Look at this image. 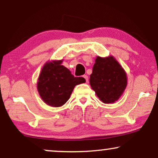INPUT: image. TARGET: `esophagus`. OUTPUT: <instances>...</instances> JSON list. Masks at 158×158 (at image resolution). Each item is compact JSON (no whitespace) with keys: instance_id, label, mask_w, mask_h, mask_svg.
Instances as JSON below:
<instances>
[{"instance_id":"1","label":"esophagus","mask_w":158,"mask_h":158,"mask_svg":"<svg viewBox=\"0 0 158 158\" xmlns=\"http://www.w3.org/2000/svg\"><path fill=\"white\" fill-rule=\"evenodd\" d=\"M83 77L85 80V81H86V82H88V81H89V77H88V76H87L86 75H84L83 76Z\"/></svg>"}]
</instances>
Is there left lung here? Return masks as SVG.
Segmentation results:
<instances>
[{
  "label": "left lung",
  "mask_w": 158,
  "mask_h": 158,
  "mask_svg": "<svg viewBox=\"0 0 158 158\" xmlns=\"http://www.w3.org/2000/svg\"><path fill=\"white\" fill-rule=\"evenodd\" d=\"M90 85L103 103L117 101L125 90L127 77L124 69L114 56H97L90 75Z\"/></svg>",
  "instance_id": "8db88e82"
}]
</instances>
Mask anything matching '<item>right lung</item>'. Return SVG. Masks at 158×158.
Masks as SVG:
<instances>
[{
  "mask_svg": "<svg viewBox=\"0 0 158 158\" xmlns=\"http://www.w3.org/2000/svg\"><path fill=\"white\" fill-rule=\"evenodd\" d=\"M63 60L48 61L39 76L37 90L44 103L51 107H61L70 98L75 85L85 82L82 77H75L61 65Z\"/></svg>",
  "mask_w": 158,
  "mask_h": 158,
  "instance_id": "obj_1",
  "label": "right lung"
}]
</instances>
